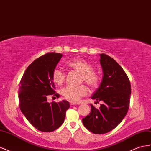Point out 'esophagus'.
I'll list each match as a JSON object with an SVG mask.
<instances>
[{
	"label": "esophagus",
	"instance_id": "esophagus-1",
	"mask_svg": "<svg viewBox=\"0 0 151 151\" xmlns=\"http://www.w3.org/2000/svg\"><path fill=\"white\" fill-rule=\"evenodd\" d=\"M70 103L71 105H78L79 104V103L76 102H73V101H70Z\"/></svg>",
	"mask_w": 151,
	"mask_h": 151
}]
</instances>
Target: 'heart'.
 Instances as JSON below:
<instances>
[{
	"instance_id": "heart-1",
	"label": "heart",
	"mask_w": 151,
	"mask_h": 151,
	"mask_svg": "<svg viewBox=\"0 0 151 151\" xmlns=\"http://www.w3.org/2000/svg\"><path fill=\"white\" fill-rule=\"evenodd\" d=\"M67 66L81 74V81L87 83L90 88H96L100 83V76L93 71V66L83 59H76L67 63ZM65 73L61 68L56 67L52 71V78L55 83L62 84L65 80ZM88 88L85 85L79 86L68 85L61 90V94L68 100L78 101L87 94Z\"/></svg>"
}]
</instances>
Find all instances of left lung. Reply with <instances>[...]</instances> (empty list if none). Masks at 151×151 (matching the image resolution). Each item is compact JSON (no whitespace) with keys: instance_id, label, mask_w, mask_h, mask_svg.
Listing matches in <instances>:
<instances>
[{"instance_id":"left-lung-1","label":"left lung","mask_w":151,"mask_h":151,"mask_svg":"<svg viewBox=\"0 0 151 151\" xmlns=\"http://www.w3.org/2000/svg\"><path fill=\"white\" fill-rule=\"evenodd\" d=\"M103 76L92 99L102 104L97 109L91 104L89 115L82 119L85 127L95 134L113 130L125 117L130 101L131 85L127 74L114 59L100 54Z\"/></svg>"}]
</instances>
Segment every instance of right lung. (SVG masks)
<instances>
[{"label": "right lung", "instance_id": "right-lung-1", "mask_svg": "<svg viewBox=\"0 0 151 151\" xmlns=\"http://www.w3.org/2000/svg\"><path fill=\"white\" fill-rule=\"evenodd\" d=\"M59 53H47L35 59L27 68L20 81L18 93L20 109L38 130L51 132L63 123L68 101L48 102L47 97L59 95L54 91L52 71L61 60Z\"/></svg>", "mask_w": 151, "mask_h": 151}]
</instances>
